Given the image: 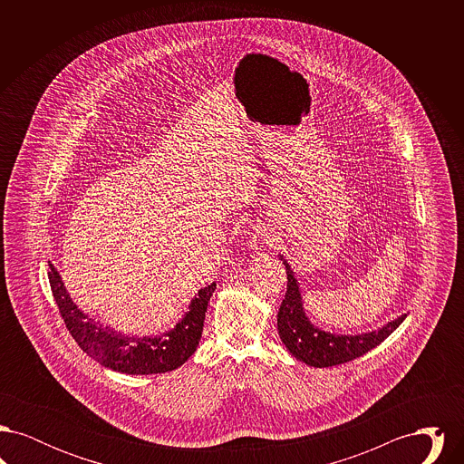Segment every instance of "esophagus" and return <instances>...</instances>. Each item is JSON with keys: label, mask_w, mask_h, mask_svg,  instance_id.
Masks as SVG:
<instances>
[{"label": "esophagus", "mask_w": 464, "mask_h": 464, "mask_svg": "<svg viewBox=\"0 0 464 464\" xmlns=\"http://www.w3.org/2000/svg\"><path fill=\"white\" fill-rule=\"evenodd\" d=\"M267 242H278V235H276V233H271V235L267 237Z\"/></svg>", "instance_id": "esophagus-1"}]
</instances>
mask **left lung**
Returning <instances> with one entry per match:
<instances>
[{"label": "left lung", "mask_w": 464, "mask_h": 464, "mask_svg": "<svg viewBox=\"0 0 464 464\" xmlns=\"http://www.w3.org/2000/svg\"><path fill=\"white\" fill-rule=\"evenodd\" d=\"M285 267L288 269L287 292L278 309V334L288 352L311 367L341 365L371 352L395 331L407 316L401 314L379 331L358 335H335L320 331L309 324L303 309L297 280L294 278L287 263Z\"/></svg>", "instance_id": "1"}]
</instances>
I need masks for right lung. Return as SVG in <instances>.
I'll list each match as a JSON object with an SVG mask.
<instances>
[{
	"instance_id": "1",
	"label": "right lung",
	"mask_w": 464,
	"mask_h": 464,
	"mask_svg": "<svg viewBox=\"0 0 464 464\" xmlns=\"http://www.w3.org/2000/svg\"><path fill=\"white\" fill-rule=\"evenodd\" d=\"M48 280L64 325L78 346L101 365L133 375L170 372L197 352L207 304L216 290V284L201 288L174 331L160 337L139 339L102 327L80 311L71 301L61 275L52 265L48 269Z\"/></svg>"
}]
</instances>
